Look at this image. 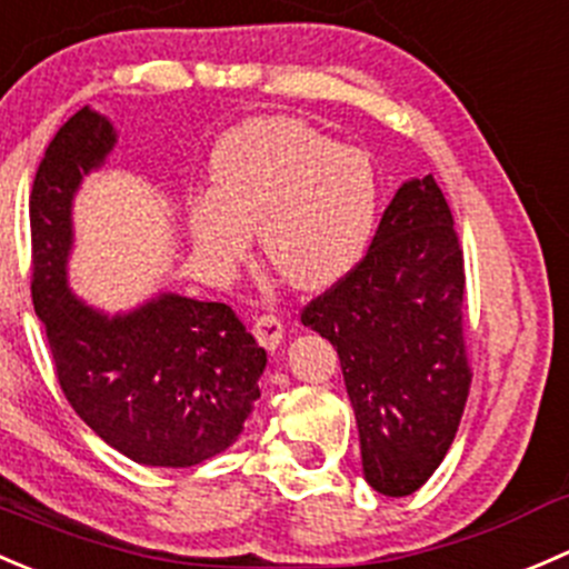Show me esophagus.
Returning <instances> with one entry per match:
<instances>
[{
    "instance_id": "obj_1",
    "label": "esophagus",
    "mask_w": 569,
    "mask_h": 569,
    "mask_svg": "<svg viewBox=\"0 0 569 569\" xmlns=\"http://www.w3.org/2000/svg\"><path fill=\"white\" fill-rule=\"evenodd\" d=\"M282 335H284V323L277 312L254 315V337L268 348V351H273V348L282 342Z\"/></svg>"
}]
</instances>
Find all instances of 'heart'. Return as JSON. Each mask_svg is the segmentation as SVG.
I'll return each mask as SVG.
<instances>
[{"mask_svg": "<svg viewBox=\"0 0 569 569\" xmlns=\"http://www.w3.org/2000/svg\"><path fill=\"white\" fill-rule=\"evenodd\" d=\"M216 193L190 201L199 260L227 273L251 246L290 282L320 287L357 266L376 229L379 171L368 151L342 146L296 118H251L229 129L212 154Z\"/></svg>", "mask_w": 569, "mask_h": 569, "instance_id": "heart-1", "label": "heart"}]
</instances>
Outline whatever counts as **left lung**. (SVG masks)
<instances>
[{"label": "left lung", "mask_w": 569, "mask_h": 569, "mask_svg": "<svg viewBox=\"0 0 569 569\" xmlns=\"http://www.w3.org/2000/svg\"><path fill=\"white\" fill-rule=\"evenodd\" d=\"M462 309L465 251L431 173L398 188L368 254L301 309L340 357L376 492H418L457 437L473 381Z\"/></svg>", "instance_id": "left-lung-1"}]
</instances>
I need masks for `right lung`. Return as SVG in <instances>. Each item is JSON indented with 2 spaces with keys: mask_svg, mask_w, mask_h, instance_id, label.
I'll return each mask as SVG.
<instances>
[{
  "mask_svg": "<svg viewBox=\"0 0 569 569\" xmlns=\"http://www.w3.org/2000/svg\"><path fill=\"white\" fill-rule=\"evenodd\" d=\"M116 143L82 107L49 143L30 196L32 307L47 329L60 390L116 451L151 468H190L227 451L260 398L266 348L232 307L162 296L127 315L71 296V199Z\"/></svg>",
  "mask_w": 569,
  "mask_h": 569,
  "instance_id": "add662e5",
  "label": "right lung"
}]
</instances>
